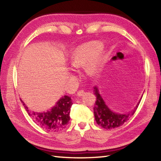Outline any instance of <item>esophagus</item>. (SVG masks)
Wrapping results in <instances>:
<instances>
[{
    "label": "esophagus",
    "mask_w": 161,
    "mask_h": 161,
    "mask_svg": "<svg viewBox=\"0 0 161 161\" xmlns=\"http://www.w3.org/2000/svg\"><path fill=\"white\" fill-rule=\"evenodd\" d=\"M84 91L83 90H81V91L77 92V95H78V96H80H80H82V95H84Z\"/></svg>",
    "instance_id": "34e87169"
}]
</instances>
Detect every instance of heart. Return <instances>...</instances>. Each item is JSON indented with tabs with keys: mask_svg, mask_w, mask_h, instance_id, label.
Instances as JSON below:
<instances>
[{
	"mask_svg": "<svg viewBox=\"0 0 161 161\" xmlns=\"http://www.w3.org/2000/svg\"><path fill=\"white\" fill-rule=\"evenodd\" d=\"M102 47V43L99 42H91L77 47L71 54V66L79 68L87 63L86 73L90 75H96L106 57V53Z\"/></svg>",
	"mask_w": 161,
	"mask_h": 161,
	"instance_id": "heart-1",
	"label": "heart"
}]
</instances>
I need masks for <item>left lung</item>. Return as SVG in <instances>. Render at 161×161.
<instances>
[{
    "mask_svg": "<svg viewBox=\"0 0 161 161\" xmlns=\"http://www.w3.org/2000/svg\"><path fill=\"white\" fill-rule=\"evenodd\" d=\"M94 94L96 96V101H95L93 108L95 121L98 125L106 129L119 127L129 120V119L135 114L140 102H141V100H140L136 107L133 108V110L128 114H119L111 111L106 105L104 100L99 93L97 87L94 88Z\"/></svg>",
    "mask_w": 161,
    "mask_h": 161,
    "instance_id": "1",
    "label": "left lung"
}]
</instances>
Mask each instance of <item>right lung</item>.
<instances>
[{"instance_id":"add662e5","label":"right lung","mask_w":161,"mask_h":161,"mask_svg":"<svg viewBox=\"0 0 161 161\" xmlns=\"http://www.w3.org/2000/svg\"><path fill=\"white\" fill-rule=\"evenodd\" d=\"M23 105L28 115L31 117L40 127L46 129L47 131H59L66 128L70 120V107L73 102L71 98L64 95L57 102L55 106L51 110L43 113L30 112L25 103Z\"/></svg>"}]
</instances>
